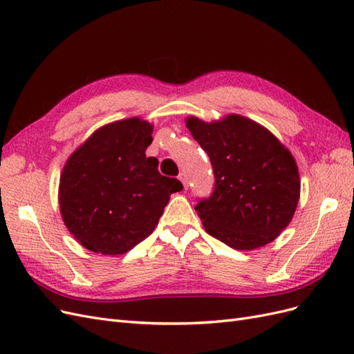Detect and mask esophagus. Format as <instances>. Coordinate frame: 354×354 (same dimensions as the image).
<instances>
[{"instance_id":"esophagus-1","label":"esophagus","mask_w":354,"mask_h":354,"mask_svg":"<svg viewBox=\"0 0 354 354\" xmlns=\"http://www.w3.org/2000/svg\"><path fill=\"white\" fill-rule=\"evenodd\" d=\"M180 181H181V183H183V187H185V189L189 187V180H187V176H186V174H183V173L180 174Z\"/></svg>"}]
</instances>
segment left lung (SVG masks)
<instances>
[{
	"mask_svg": "<svg viewBox=\"0 0 354 354\" xmlns=\"http://www.w3.org/2000/svg\"><path fill=\"white\" fill-rule=\"evenodd\" d=\"M186 127L209 156L216 177L212 195L195 207L207 233L239 251L274 241L299 201L292 153L266 127L242 115L212 122L187 116Z\"/></svg>",
	"mask_w": 354,
	"mask_h": 354,
	"instance_id": "8db88e82",
	"label": "left lung"
}]
</instances>
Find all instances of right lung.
Masks as SVG:
<instances>
[{
    "label": "right lung",
    "instance_id": "1",
    "mask_svg": "<svg viewBox=\"0 0 354 354\" xmlns=\"http://www.w3.org/2000/svg\"><path fill=\"white\" fill-rule=\"evenodd\" d=\"M153 125L138 116L106 124L68 158L60 174L63 223L84 248L120 255L158 226L177 178L159 174L146 156Z\"/></svg>",
    "mask_w": 354,
    "mask_h": 354
}]
</instances>
